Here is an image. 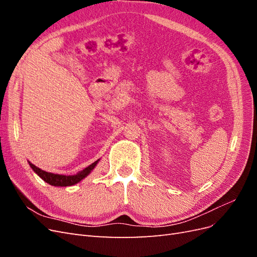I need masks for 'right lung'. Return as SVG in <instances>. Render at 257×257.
<instances>
[{"mask_svg":"<svg viewBox=\"0 0 257 257\" xmlns=\"http://www.w3.org/2000/svg\"><path fill=\"white\" fill-rule=\"evenodd\" d=\"M97 161H95L94 163H92L91 165H89L88 167H85L84 169H82L81 172H78L74 176H64V175H57V174H51V173H47L45 170H42L41 168L36 167L35 165H33L32 163L29 162V164L32 168L34 172L40 176L44 181H46L47 183H49L50 185H54V186H69V185H74L76 183H78L79 181H81L83 178L87 177L91 170L95 167V165L97 164Z\"/></svg>","mask_w":257,"mask_h":257,"instance_id":"1","label":"right lung"}]
</instances>
